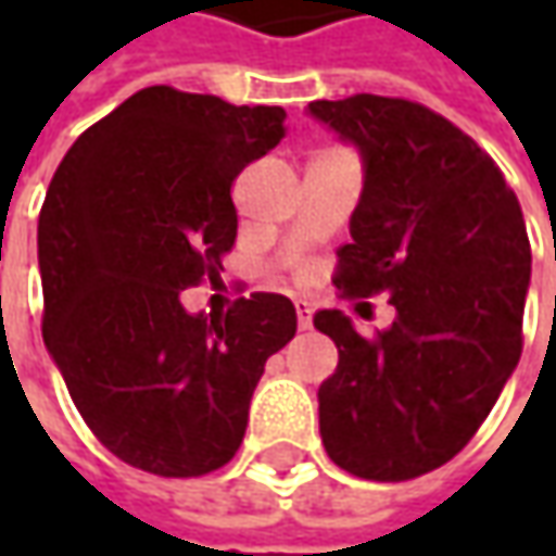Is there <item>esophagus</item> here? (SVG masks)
I'll return each mask as SVG.
<instances>
[{
	"label": "esophagus",
	"mask_w": 556,
	"mask_h": 556,
	"mask_svg": "<svg viewBox=\"0 0 556 556\" xmlns=\"http://www.w3.org/2000/svg\"><path fill=\"white\" fill-rule=\"evenodd\" d=\"M296 325H300V331H309L312 328L309 303H296Z\"/></svg>",
	"instance_id": "34e87169"
}]
</instances>
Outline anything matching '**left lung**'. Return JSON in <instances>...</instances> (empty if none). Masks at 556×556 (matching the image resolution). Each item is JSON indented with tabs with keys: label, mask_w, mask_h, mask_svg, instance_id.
<instances>
[{
	"label": "left lung",
	"mask_w": 556,
	"mask_h": 556,
	"mask_svg": "<svg viewBox=\"0 0 556 556\" xmlns=\"http://www.w3.org/2000/svg\"><path fill=\"white\" fill-rule=\"evenodd\" d=\"M309 111L365 157L333 285L350 300L390 293L399 312L374 337L343 312L315 315L340 353L318 387L321 442L353 477L415 480L473 439L520 362L523 210L498 163L417 101L362 92Z\"/></svg>",
	"instance_id": "1"
}]
</instances>
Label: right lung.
Instances as JSON below:
<instances>
[{
    "label": "right lung",
    "mask_w": 556,
    "mask_h": 556,
    "mask_svg": "<svg viewBox=\"0 0 556 556\" xmlns=\"http://www.w3.org/2000/svg\"><path fill=\"white\" fill-rule=\"evenodd\" d=\"M285 111L148 86L89 126L39 210L42 340L119 460L169 480L235 458L250 399L296 333L281 293L188 315L238 238L231 185L285 139Z\"/></svg>",
    "instance_id": "obj_1"
}]
</instances>
